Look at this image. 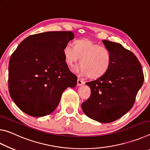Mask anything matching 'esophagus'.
<instances>
[{"instance_id": "obj_1", "label": "esophagus", "mask_w": 150, "mask_h": 150, "mask_svg": "<svg viewBox=\"0 0 150 150\" xmlns=\"http://www.w3.org/2000/svg\"><path fill=\"white\" fill-rule=\"evenodd\" d=\"M84 84V82L82 80H80L78 78V79L77 80V85L78 86H82Z\"/></svg>"}]
</instances>
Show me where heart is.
<instances>
[{
  "instance_id": "heart-1",
  "label": "heart",
  "mask_w": 150,
  "mask_h": 150,
  "mask_svg": "<svg viewBox=\"0 0 150 150\" xmlns=\"http://www.w3.org/2000/svg\"><path fill=\"white\" fill-rule=\"evenodd\" d=\"M63 54L66 63L72 67L80 60L82 64L75 71L80 76H88L92 79L102 76L112 62L110 51L88 39L76 40L74 46L67 44L63 48Z\"/></svg>"
}]
</instances>
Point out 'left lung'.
Returning a JSON list of instances; mask_svg holds the SVG:
<instances>
[{"mask_svg": "<svg viewBox=\"0 0 150 150\" xmlns=\"http://www.w3.org/2000/svg\"><path fill=\"white\" fill-rule=\"evenodd\" d=\"M102 42L111 54V65L102 76L86 83L91 89V96L82 103V109L90 118L110 123L132 108L144 78L133 53L119 43L106 40Z\"/></svg>", "mask_w": 150, "mask_h": 150, "instance_id": "obj_1", "label": "left lung"}]
</instances>
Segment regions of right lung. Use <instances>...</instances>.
<instances>
[{"label": "right lung", "instance_id": "add662e5", "mask_svg": "<svg viewBox=\"0 0 150 150\" xmlns=\"http://www.w3.org/2000/svg\"><path fill=\"white\" fill-rule=\"evenodd\" d=\"M74 38L71 31L29 36L12 54L8 65L11 97L22 111L42 117L54 111L63 92L77 84L65 62L63 48Z\"/></svg>", "mask_w": 150, "mask_h": 150}]
</instances>
